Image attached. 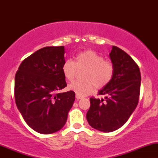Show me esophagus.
<instances>
[{
  "instance_id": "obj_1",
  "label": "esophagus",
  "mask_w": 158,
  "mask_h": 158,
  "mask_svg": "<svg viewBox=\"0 0 158 158\" xmlns=\"http://www.w3.org/2000/svg\"><path fill=\"white\" fill-rule=\"evenodd\" d=\"M76 98H77V99H81V96H79V95H76Z\"/></svg>"
}]
</instances>
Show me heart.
<instances>
[{"label": "heart", "mask_w": 158, "mask_h": 158, "mask_svg": "<svg viewBox=\"0 0 158 158\" xmlns=\"http://www.w3.org/2000/svg\"><path fill=\"white\" fill-rule=\"evenodd\" d=\"M77 68H85L84 81H74L68 85V89L77 95L86 96L93 91L94 85L101 89L109 84L114 77V67L111 62L105 61L102 56L93 50H85L76 56L75 61L67 59L63 63L61 71L68 80H72L77 73Z\"/></svg>", "instance_id": "obj_1"}]
</instances>
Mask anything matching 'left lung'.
I'll return each instance as SVG.
<instances>
[{
    "mask_svg": "<svg viewBox=\"0 0 158 158\" xmlns=\"http://www.w3.org/2000/svg\"><path fill=\"white\" fill-rule=\"evenodd\" d=\"M109 58L114 67V77L98 91L104 99L90 98L86 114L90 126L102 132L116 131L128 121L137 106L140 90V72L131 56L112 46Z\"/></svg>",
    "mask_w": 158,
    "mask_h": 158,
    "instance_id": "obj_1",
    "label": "left lung"
}]
</instances>
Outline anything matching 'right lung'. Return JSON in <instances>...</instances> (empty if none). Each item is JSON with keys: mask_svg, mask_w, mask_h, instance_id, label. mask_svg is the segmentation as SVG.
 <instances>
[{"mask_svg": "<svg viewBox=\"0 0 158 158\" xmlns=\"http://www.w3.org/2000/svg\"><path fill=\"white\" fill-rule=\"evenodd\" d=\"M64 46L45 47L25 59L15 79L16 106L27 124L40 134H52L63 128L75 101L67 86L61 67Z\"/></svg>", "mask_w": 158, "mask_h": 158, "instance_id": "obj_1", "label": "right lung"}]
</instances>
